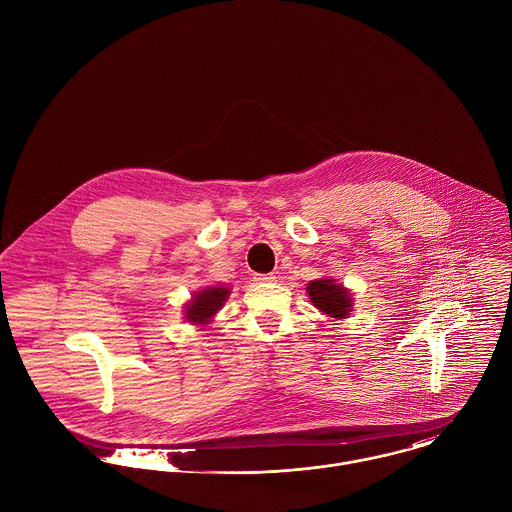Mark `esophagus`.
<instances>
[{
  "instance_id": "obj_1",
  "label": "esophagus",
  "mask_w": 512,
  "mask_h": 512,
  "mask_svg": "<svg viewBox=\"0 0 512 512\" xmlns=\"http://www.w3.org/2000/svg\"><path fill=\"white\" fill-rule=\"evenodd\" d=\"M275 279H277V277H275V275H271V273H269V275H263V273H257V275H255V277H253V281H255V283H257V285H267V283H273V281H275Z\"/></svg>"
}]
</instances>
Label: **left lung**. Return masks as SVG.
Instances as JSON below:
<instances>
[{
	"label": "left lung",
	"mask_w": 512,
	"mask_h": 512,
	"mask_svg": "<svg viewBox=\"0 0 512 512\" xmlns=\"http://www.w3.org/2000/svg\"><path fill=\"white\" fill-rule=\"evenodd\" d=\"M307 293L312 305L332 318H348L352 312V295L342 285H336V279L310 281Z\"/></svg>",
	"instance_id": "left-lung-1"
}]
</instances>
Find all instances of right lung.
I'll use <instances>...</instances> for the list:
<instances>
[{
  "mask_svg": "<svg viewBox=\"0 0 512 512\" xmlns=\"http://www.w3.org/2000/svg\"><path fill=\"white\" fill-rule=\"evenodd\" d=\"M229 289L227 287H207L204 291H198L194 295V299L186 305L184 310V318L192 324H200L205 326L211 322L213 314L223 307V303L229 297Z\"/></svg>",
  "mask_w": 512,
  "mask_h": 512,
  "instance_id": "1",
  "label": "right lung"
}]
</instances>
